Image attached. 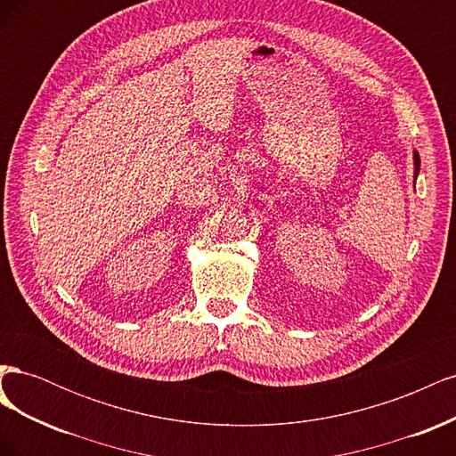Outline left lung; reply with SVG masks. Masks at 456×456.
Listing matches in <instances>:
<instances>
[{"mask_svg":"<svg viewBox=\"0 0 456 456\" xmlns=\"http://www.w3.org/2000/svg\"><path fill=\"white\" fill-rule=\"evenodd\" d=\"M419 167H420V158H419V154L415 151V173H419Z\"/></svg>","mask_w":456,"mask_h":456,"instance_id":"left-lung-1","label":"left lung"}]
</instances>
